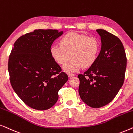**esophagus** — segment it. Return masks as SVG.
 Wrapping results in <instances>:
<instances>
[{"instance_id":"34e87169","label":"esophagus","mask_w":133,"mask_h":133,"mask_svg":"<svg viewBox=\"0 0 133 133\" xmlns=\"http://www.w3.org/2000/svg\"><path fill=\"white\" fill-rule=\"evenodd\" d=\"M74 75H75V74H72V73H69V74H68L69 77H70V78L74 77Z\"/></svg>"}]
</instances>
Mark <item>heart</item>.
Returning <instances> with one entry per match:
<instances>
[{
    "mask_svg": "<svg viewBox=\"0 0 133 133\" xmlns=\"http://www.w3.org/2000/svg\"><path fill=\"white\" fill-rule=\"evenodd\" d=\"M100 50L98 39L93 36L77 33H69L60 41V45L50 47L53 59L59 64H64L70 58L72 59L64 66L65 72H75L84 66H91L96 61Z\"/></svg>",
    "mask_w": 133,
    "mask_h": 133,
    "instance_id": "obj_1",
    "label": "heart"
}]
</instances>
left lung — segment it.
<instances>
[{
	"instance_id": "8db88e82",
	"label": "left lung",
	"mask_w": 133,
	"mask_h": 133,
	"mask_svg": "<svg viewBox=\"0 0 133 133\" xmlns=\"http://www.w3.org/2000/svg\"><path fill=\"white\" fill-rule=\"evenodd\" d=\"M102 42L96 61L83 74H79L78 92L89 107L100 108L117 94L125 79L127 56L121 41L102 29L97 30Z\"/></svg>"
}]
</instances>
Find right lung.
Here are the masks:
<instances>
[{
  "instance_id": "add662e5",
  "label": "right lung",
  "mask_w": 133,
  "mask_h": 133,
  "mask_svg": "<svg viewBox=\"0 0 133 133\" xmlns=\"http://www.w3.org/2000/svg\"><path fill=\"white\" fill-rule=\"evenodd\" d=\"M63 31L35 30L16 41L8 60L11 86L26 105L37 110L52 108L68 76L53 59L50 49Z\"/></svg>"
}]
</instances>
